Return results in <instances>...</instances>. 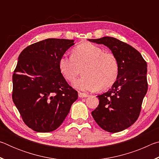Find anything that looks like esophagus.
Here are the masks:
<instances>
[{
    "mask_svg": "<svg viewBox=\"0 0 159 159\" xmlns=\"http://www.w3.org/2000/svg\"><path fill=\"white\" fill-rule=\"evenodd\" d=\"M79 98H87V97H88V94H86V93H84L79 92Z\"/></svg>",
    "mask_w": 159,
    "mask_h": 159,
    "instance_id": "34e87169",
    "label": "esophagus"
}]
</instances>
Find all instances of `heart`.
<instances>
[{
    "mask_svg": "<svg viewBox=\"0 0 159 159\" xmlns=\"http://www.w3.org/2000/svg\"><path fill=\"white\" fill-rule=\"evenodd\" d=\"M59 69L66 80L73 82L83 69V76L74 83L81 90H104L116 81L119 65L116 56L104 52L100 47L88 42L73 48L71 57L62 56Z\"/></svg>",
    "mask_w": 159,
    "mask_h": 159,
    "instance_id": "obj_1",
    "label": "heart"
}]
</instances>
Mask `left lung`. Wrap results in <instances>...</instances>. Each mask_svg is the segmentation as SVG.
Segmentation results:
<instances>
[{
	"mask_svg": "<svg viewBox=\"0 0 159 159\" xmlns=\"http://www.w3.org/2000/svg\"><path fill=\"white\" fill-rule=\"evenodd\" d=\"M111 50L119 65L116 81L107 92L98 95V107L92 116L99 126L109 133L125 130L136 121L147 92V64L131 45L115 38L88 39Z\"/></svg>",
	"mask_w": 159,
	"mask_h": 159,
	"instance_id": "1",
	"label": "left lung"
}]
</instances>
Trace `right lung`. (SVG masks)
<instances>
[{
	"label": "right lung",
	"mask_w": 159,
	"mask_h": 159,
	"mask_svg": "<svg viewBox=\"0 0 159 159\" xmlns=\"http://www.w3.org/2000/svg\"><path fill=\"white\" fill-rule=\"evenodd\" d=\"M74 40L48 39L29 45L18 57L12 76V100L25 124L39 133L60 127L78 99L59 60Z\"/></svg>",
	"instance_id": "add662e5"
}]
</instances>
